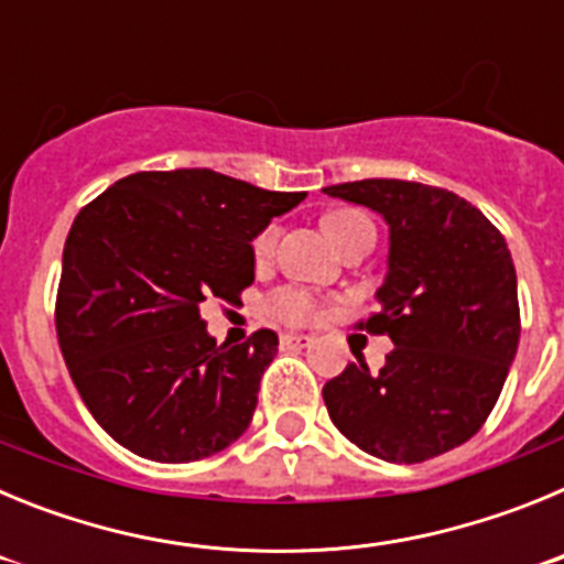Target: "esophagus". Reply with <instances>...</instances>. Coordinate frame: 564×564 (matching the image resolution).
<instances>
[{
  "instance_id": "obj_1",
  "label": "esophagus",
  "mask_w": 564,
  "mask_h": 564,
  "mask_svg": "<svg viewBox=\"0 0 564 564\" xmlns=\"http://www.w3.org/2000/svg\"><path fill=\"white\" fill-rule=\"evenodd\" d=\"M279 344H282V350H305V347L313 344V336H305V333H282Z\"/></svg>"
}]
</instances>
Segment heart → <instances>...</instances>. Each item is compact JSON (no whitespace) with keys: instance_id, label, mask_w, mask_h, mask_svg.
I'll return each instance as SVG.
<instances>
[{"instance_id":"1","label":"heart","mask_w":564,"mask_h":564,"mask_svg":"<svg viewBox=\"0 0 564 564\" xmlns=\"http://www.w3.org/2000/svg\"><path fill=\"white\" fill-rule=\"evenodd\" d=\"M358 226H370V223H367V217H361V214L356 212H336L325 220V231L330 234L336 246H341L344 239H347V234ZM273 246H276V231L268 228V231H262L257 237L253 251H257L259 259H265L273 253ZM268 313L282 318V322H288V325H305V322H313V318L318 316V305L316 299H313V293L302 291V288H282V291L273 293L271 302H268Z\"/></svg>"}]
</instances>
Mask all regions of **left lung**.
Instances as JSON below:
<instances>
[{"label":"left lung","mask_w":564,"mask_h":564,"mask_svg":"<svg viewBox=\"0 0 564 564\" xmlns=\"http://www.w3.org/2000/svg\"><path fill=\"white\" fill-rule=\"evenodd\" d=\"M325 194L381 214L390 231L378 313L392 352L378 372L350 364L325 383L336 430L367 455L421 463L455 449L495 410L520 344L517 271L480 208L446 188L356 181Z\"/></svg>","instance_id":"left-lung-1"}]
</instances>
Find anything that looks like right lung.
Here are the masks:
<instances>
[{
    "label": "right lung",
    "instance_id": "right-lung-1",
    "mask_svg": "<svg viewBox=\"0 0 564 564\" xmlns=\"http://www.w3.org/2000/svg\"><path fill=\"white\" fill-rule=\"evenodd\" d=\"M305 192H268L212 169L138 172L82 208L62 257L56 330L101 430L158 463L231 446L257 410L279 338L217 344L200 305L239 302L253 239Z\"/></svg>",
    "mask_w": 564,
    "mask_h": 564
}]
</instances>
